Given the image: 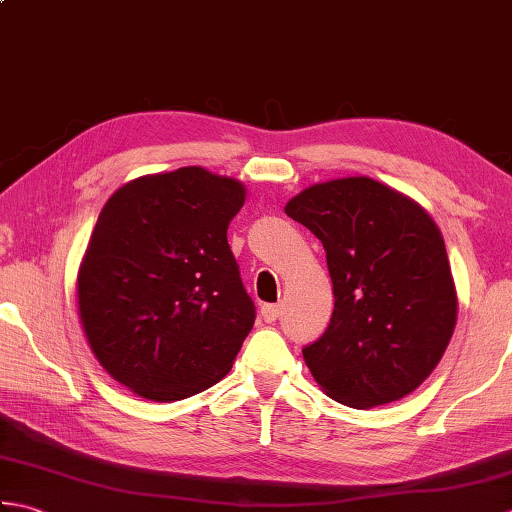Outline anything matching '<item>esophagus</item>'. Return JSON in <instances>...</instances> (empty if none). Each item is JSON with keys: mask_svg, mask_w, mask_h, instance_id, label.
<instances>
[{"mask_svg": "<svg viewBox=\"0 0 512 512\" xmlns=\"http://www.w3.org/2000/svg\"><path fill=\"white\" fill-rule=\"evenodd\" d=\"M262 317L266 323H275L281 317V306H275V303H266V306H262Z\"/></svg>", "mask_w": 512, "mask_h": 512, "instance_id": "esophagus-1", "label": "esophagus"}]
</instances>
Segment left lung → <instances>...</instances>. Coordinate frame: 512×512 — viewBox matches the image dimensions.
<instances>
[{
  "mask_svg": "<svg viewBox=\"0 0 512 512\" xmlns=\"http://www.w3.org/2000/svg\"><path fill=\"white\" fill-rule=\"evenodd\" d=\"M284 211L321 239L332 279L328 330L303 347L314 380L354 409L418 389L458 321V292L433 217L367 176L312 184Z\"/></svg>",
  "mask_w": 512,
  "mask_h": 512,
  "instance_id": "obj_1",
  "label": "left lung"
}]
</instances>
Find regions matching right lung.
<instances>
[{
	"instance_id": "1",
	"label": "right lung",
	"mask_w": 512,
	"mask_h": 512,
	"mask_svg": "<svg viewBox=\"0 0 512 512\" xmlns=\"http://www.w3.org/2000/svg\"><path fill=\"white\" fill-rule=\"evenodd\" d=\"M246 187L202 167L129 180L96 220L76 275L79 319L103 369L173 402L231 372L255 323L226 228Z\"/></svg>"
}]
</instances>
